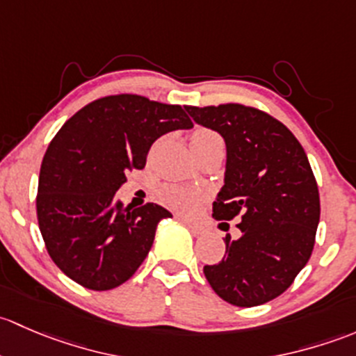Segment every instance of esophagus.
<instances>
[{
    "label": "esophagus",
    "mask_w": 356,
    "mask_h": 356,
    "mask_svg": "<svg viewBox=\"0 0 356 356\" xmlns=\"http://www.w3.org/2000/svg\"><path fill=\"white\" fill-rule=\"evenodd\" d=\"M179 221L181 222H185L186 226H188L190 228V232H192L193 234H202L204 232H205V228L202 225H199V222H195V221H192V219H186V218H179Z\"/></svg>",
    "instance_id": "1"
}]
</instances>
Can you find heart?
Returning <instances> with one entry per match:
<instances>
[{
  "mask_svg": "<svg viewBox=\"0 0 356 356\" xmlns=\"http://www.w3.org/2000/svg\"><path fill=\"white\" fill-rule=\"evenodd\" d=\"M219 135L214 130H209V128H197L193 130L192 137H190V144L192 147L197 145L207 144L211 140H219ZM159 197L163 199L164 204H168L170 207L177 209V211L186 212L192 211L197 204L202 200L204 192L200 188H193V186H183L177 185V183H166L159 188Z\"/></svg>",
  "mask_w": 356,
  "mask_h": 356,
  "instance_id": "b5f03b06",
  "label": "heart"
}]
</instances>
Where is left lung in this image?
I'll list each match as a JSON object with an SVG mask.
<instances>
[{
	"instance_id": "8db88e82",
	"label": "left lung",
	"mask_w": 356,
	"mask_h": 356,
	"mask_svg": "<svg viewBox=\"0 0 356 356\" xmlns=\"http://www.w3.org/2000/svg\"><path fill=\"white\" fill-rule=\"evenodd\" d=\"M226 142L225 186L212 204L218 221L241 218L221 262L204 266L212 289L236 307H257L291 286L312 255L321 218L307 154L280 120L236 102L185 106Z\"/></svg>"
}]
</instances>
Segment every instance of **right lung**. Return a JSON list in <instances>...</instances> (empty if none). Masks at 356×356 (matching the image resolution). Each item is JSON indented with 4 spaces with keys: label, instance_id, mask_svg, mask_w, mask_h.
Returning <instances> with one entry per match:
<instances>
[{
    "label": "right lung",
    "instance_id": "1",
    "mask_svg": "<svg viewBox=\"0 0 356 356\" xmlns=\"http://www.w3.org/2000/svg\"><path fill=\"white\" fill-rule=\"evenodd\" d=\"M193 123L178 104L115 94L83 106L51 140L39 173V229L53 262L80 286L106 291L130 280L170 211L124 207L116 192L144 170L161 135Z\"/></svg>",
    "mask_w": 356,
    "mask_h": 356
}]
</instances>
